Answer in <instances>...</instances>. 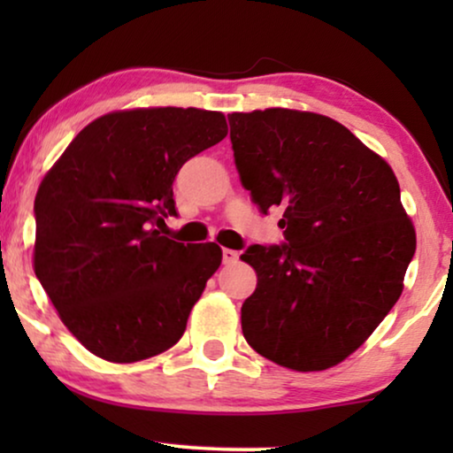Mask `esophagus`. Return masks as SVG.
Masks as SVG:
<instances>
[{
  "label": "esophagus",
  "instance_id": "34e87169",
  "mask_svg": "<svg viewBox=\"0 0 453 453\" xmlns=\"http://www.w3.org/2000/svg\"><path fill=\"white\" fill-rule=\"evenodd\" d=\"M239 259V251H234V250H222V262L225 264H234Z\"/></svg>",
  "mask_w": 453,
  "mask_h": 453
}]
</instances>
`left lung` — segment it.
Masks as SVG:
<instances>
[{"mask_svg":"<svg viewBox=\"0 0 453 453\" xmlns=\"http://www.w3.org/2000/svg\"><path fill=\"white\" fill-rule=\"evenodd\" d=\"M241 183L264 214L284 210V243L241 259L257 287L241 327L259 355L321 371L355 352L402 295L417 234L381 157L342 123L265 109L228 115Z\"/></svg>","mask_w":453,"mask_h":453,"instance_id":"8db88e82","label":"left lung"}]
</instances>
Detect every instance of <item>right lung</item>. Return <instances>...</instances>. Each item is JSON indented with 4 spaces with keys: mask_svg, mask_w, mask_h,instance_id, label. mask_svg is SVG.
<instances>
[{
    "mask_svg": "<svg viewBox=\"0 0 453 453\" xmlns=\"http://www.w3.org/2000/svg\"><path fill=\"white\" fill-rule=\"evenodd\" d=\"M225 135L216 111H117L86 126L42 179L35 274L92 355L135 363L183 336L222 250L158 228L177 216L179 169Z\"/></svg>",
    "mask_w": 453,
    "mask_h": 453,
    "instance_id": "obj_1",
    "label": "right lung"
}]
</instances>
